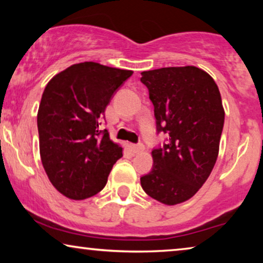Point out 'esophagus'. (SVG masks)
<instances>
[{
	"label": "esophagus",
	"instance_id": "esophagus-1",
	"mask_svg": "<svg viewBox=\"0 0 263 263\" xmlns=\"http://www.w3.org/2000/svg\"><path fill=\"white\" fill-rule=\"evenodd\" d=\"M132 149L134 153H140L145 149V146L142 143H136V145H132Z\"/></svg>",
	"mask_w": 263,
	"mask_h": 263
}]
</instances>
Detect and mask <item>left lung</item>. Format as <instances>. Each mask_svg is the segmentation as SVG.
Listing matches in <instances>:
<instances>
[{
	"label": "left lung",
	"mask_w": 263,
	"mask_h": 263,
	"mask_svg": "<svg viewBox=\"0 0 263 263\" xmlns=\"http://www.w3.org/2000/svg\"><path fill=\"white\" fill-rule=\"evenodd\" d=\"M141 75L157 130L168 134V140L152 151V170L140 181L147 195L172 206L195 195L213 170L225 118L221 96L213 78L194 66Z\"/></svg>",
	"instance_id": "left-lung-1"
}]
</instances>
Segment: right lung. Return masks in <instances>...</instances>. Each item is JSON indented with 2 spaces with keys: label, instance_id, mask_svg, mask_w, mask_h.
I'll return each mask as SVG.
<instances>
[{
  "label": "right lung",
  "instance_id": "obj_1",
  "mask_svg": "<svg viewBox=\"0 0 263 263\" xmlns=\"http://www.w3.org/2000/svg\"><path fill=\"white\" fill-rule=\"evenodd\" d=\"M132 74L82 62L46 85L37 115L39 151L50 182L64 196L84 200L98 194L123 156L122 147L99 127L114 93Z\"/></svg>",
  "mask_w": 263,
  "mask_h": 263
}]
</instances>
